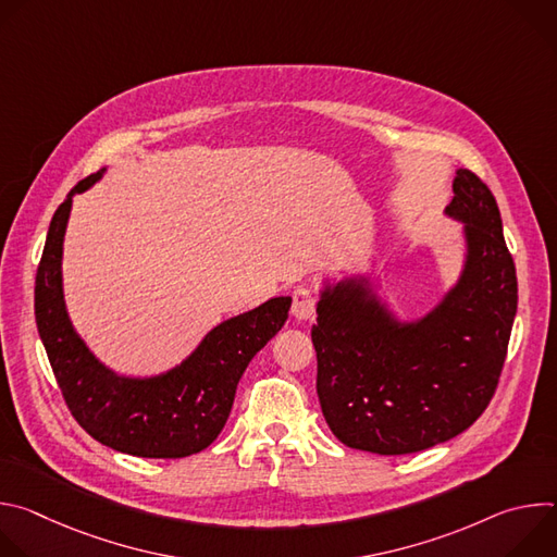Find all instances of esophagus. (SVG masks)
Returning a JSON list of instances; mask_svg holds the SVG:
<instances>
[{
  "instance_id": "1",
  "label": "esophagus",
  "mask_w": 557,
  "mask_h": 557,
  "mask_svg": "<svg viewBox=\"0 0 557 557\" xmlns=\"http://www.w3.org/2000/svg\"><path fill=\"white\" fill-rule=\"evenodd\" d=\"M314 306H317V299L314 295L310 293V288H304L299 286L295 293H293V317L299 322H306L310 320V317L314 314Z\"/></svg>"
}]
</instances>
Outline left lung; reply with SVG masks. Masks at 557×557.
<instances>
[{
    "label": "left lung",
    "instance_id": "obj_1",
    "mask_svg": "<svg viewBox=\"0 0 557 557\" xmlns=\"http://www.w3.org/2000/svg\"><path fill=\"white\" fill-rule=\"evenodd\" d=\"M445 215L462 222L465 258L451 288L401 320L368 275L324 280L312 346L317 396L352 449L412 454L465 432L490 406L518 308L513 258L490 187L458 170Z\"/></svg>",
    "mask_w": 557,
    "mask_h": 557
}]
</instances>
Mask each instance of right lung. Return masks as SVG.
Segmentation results:
<instances>
[{"instance_id": "obj_1", "label": "right lung", "mask_w": 557, "mask_h": 557, "mask_svg": "<svg viewBox=\"0 0 557 557\" xmlns=\"http://www.w3.org/2000/svg\"><path fill=\"white\" fill-rule=\"evenodd\" d=\"M106 170L76 183L52 215L35 280V320L63 399L99 443L140 458H185L222 432L251 359L284 326L290 297H271L211 329L198 348L168 372L127 376L108 368L74 331L63 299V237L72 198Z\"/></svg>"}]
</instances>
